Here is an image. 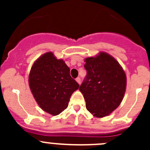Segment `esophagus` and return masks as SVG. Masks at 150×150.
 Masks as SVG:
<instances>
[{
	"instance_id": "34e87169",
	"label": "esophagus",
	"mask_w": 150,
	"mask_h": 150,
	"mask_svg": "<svg viewBox=\"0 0 150 150\" xmlns=\"http://www.w3.org/2000/svg\"><path fill=\"white\" fill-rule=\"evenodd\" d=\"M75 80H76L77 83H78V84H81V78H79V77H78V78H77Z\"/></svg>"
}]
</instances>
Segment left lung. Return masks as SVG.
I'll use <instances>...</instances> for the list:
<instances>
[{"instance_id":"left-lung-1","label":"left lung","mask_w":150,"mask_h":150,"mask_svg":"<svg viewBox=\"0 0 150 150\" xmlns=\"http://www.w3.org/2000/svg\"><path fill=\"white\" fill-rule=\"evenodd\" d=\"M87 75L80 86L86 107L94 117H103L117 108L126 88V75L118 62L105 52L85 59Z\"/></svg>"}]
</instances>
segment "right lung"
<instances>
[{"instance_id":"add662e5","label":"right lung","mask_w":150,"mask_h":150,"mask_svg":"<svg viewBox=\"0 0 150 150\" xmlns=\"http://www.w3.org/2000/svg\"><path fill=\"white\" fill-rule=\"evenodd\" d=\"M63 59L52 52L45 53L34 62L29 75V86L39 107L57 115L68 107L69 98L79 84L69 75Z\"/></svg>"}]
</instances>
